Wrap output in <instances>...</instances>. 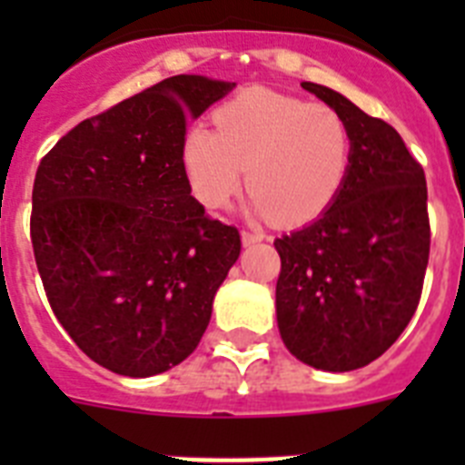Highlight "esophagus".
Segmentation results:
<instances>
[{
	"label": "esophagus",
	"mask_w": 465,
	"mask_h": 465,
	"mask_svg": "<svg viewBox=\"0 0 465 465\" xmlns=\"http://www.w3.org/2000/svg\"><path fill=\"white\" fill-rule=\"evenodd\" d=\"M262 240H265V232H258V230H244V232H242V242H244L246 246L258 244V242Z\"/></svg>",
	"instance_id": "34e87169"
}]
</instances>
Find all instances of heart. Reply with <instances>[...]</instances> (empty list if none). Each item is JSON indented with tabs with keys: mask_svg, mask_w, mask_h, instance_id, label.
<instances>
[{
	"mask_svg": "<svg viewBox=\"0 0 465 465\" xmlns=\"http://www.w3.org/2000/svg\"><path fill=\"white\" fill-rule=\"evenodd\" d=\"M182 155L193 193L207 207L230 203L246 167L256 212L302 225L338 200L351 167V134L332 106L249 88L216 111V127L193 125Z\"/></svg>",
	"mask_w": 465,
	"mask_h": 465,
	"instance_id": "b5f03b06",
	"label": "heart"
}]
</instances>
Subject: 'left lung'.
Masks as SVG:
<instances>
[{
    "instance_id": "obj_1",
    "label": "left lung",
    "mask_w": 465,
    "mask_h": 465,
    "mask_svg": "<svg viewBox=\"0 0 465 465\" xmlns=\"http://www.w3.org/2000/svg\"><path fill=\"white\" fill-rule=\"evenodd\" d=\"M302 88L338 111L351 167L338 200L274 240L277 323L291 354L328 372L380 359L412 319L430 252L426 176L401 134L335 90Z\"/></svg>"
}]
</instances>
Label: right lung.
Returning <instances> with one entry per match:
<instances>
[{"mask_svg": "<svg viewBox=\"0 0 465 465\" xmlns=\"http://www.w3.org/2000/svg\"><path fill=\"white\" fill-rule=\"evenodd\" d=\"M235 84L170 76L69 130L39 163L30 237L53 314L85 356L125 377L195 351L240 230L191 195V118Z\"/></svg>", "mask_w": 465, "mask_h": 465, "instance_id": "1", "label": "right lung"}]
</instances>
